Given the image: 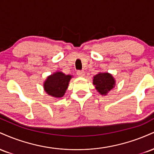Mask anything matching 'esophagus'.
<instances>
[{"label": "esophagus", "instance_id": "obj_1", "mask_svg": "<svg viewBox=\"0 0 154 154\" xmlns=\"http://www.w3.org/2000/svg\"><path fill=\"white\" fill-rule=\"evenodd\" d=\"M77 74L79 77H84L85 75V72L83 70H79V71H77Z\"/></svg>", "mask_w": 154, "mask_h": 154}]
</instances>
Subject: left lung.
Listing matches in <instances>:
<instances>
[{
  "label": "left lung",
  "mask_w": 154,
  "mask_h": 154,
  "mask_svg": "<svg viewBox=\"0 0 154 154\" xmlns=\"http://www.w3.org/2000/svg\"><path fill=\"white\" fill-rule=\"evenodd\" d=\"M93 85L101 95H106L115 85V80L109 73H100L93 77Z\"/></svg>",
  "instance_id": "1"
}]
</instances>
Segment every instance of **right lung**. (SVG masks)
<instances>
[{"instance_id": "1", "label": "right lung", "mask_w": 154, "mask_h": 154, "mask_svg": "<svg viewBox=\"0 0 154 154\" xmlns=\"http://www.w3.org/2000/svg\"><path fill=\"white\" fill-rule=\"evenodd\" d=\"M72 78L71 75H66L57 72L48 77L44 83V89L48 95L56 98H61L64 95Z\"/></svg>"}]
</instances>
